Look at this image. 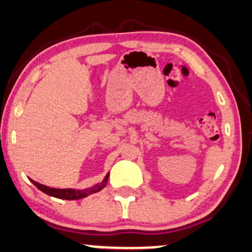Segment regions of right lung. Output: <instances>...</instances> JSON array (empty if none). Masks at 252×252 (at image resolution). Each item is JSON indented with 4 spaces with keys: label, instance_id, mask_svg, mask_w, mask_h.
<instances>
[{
    "label": "right lung",
    "instance_id": "obj_1",
    "mask_svg": "<svg viewBox=\"0 0 252 252\" xmlns=\"http://www.w3.org/2000/svg\"><path fill=\"white\" fill-rule=\"evenodd\" d=\"M107 179H109V174L105 176V178L103 179L102 183L93 186V188L89 189H84V190H74V189H54V188H48L46 185L39 184L38 182H34L33 179L30 178V181L32 182V184L34 186H37L39 190L44 192L51 197L54 198H59V199H66V200H77V199H82L86 198L87 195L96 193V192L100 191L102 189H104L106 186Z\"/></svg>",
    "mask_w": 252,
    "mask_h": 252
}]
</instances>
